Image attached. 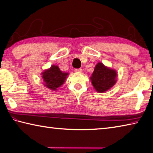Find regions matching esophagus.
Instances as JSON below:
<instances>
[{
  "instance_id": "obj_1",
  "label": "esophagus",
  "mask_w": 153,
  "mask_h": 153,
  "mask_svg": "<svg viewBox=\"0 0 153 153\" xmlns=\"http://www.w3.org/2000/svg\"><path fill=\"white\" fill-rule=\"evenodd\" d=\"M75 71L77 72V73H82V72L83 71L82 69L79 68V69H75Z\"/></svg>"
}]
</instances>
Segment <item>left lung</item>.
I'll return each mask as SVG.
<instances>
[{
  "label": "left lung",
  "instance_id": "1",
  "mask_svg": "<svg viewBox=\"0 0 153 153\" xmlns=\"http://www.w3.org/2000/svg\"><path fill=\"white\" fill-rule=\"evenodd\" d=\"M117 71L98 62L90 77L91 84L96 91L104 93L110 90L117 82Z\"/></svg>",
  "mask_w": 153,
  "mask_h": 153
}]
</instances>
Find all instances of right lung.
Wrapping results in <instances>:
<instances>
[{"label":"right lung","instance_id":"1","mask_svg":"<svg viewBox=\"0 0 153 153\" xmlns=\"http://www.w3.org/2000/svg\"><path fill=\"white\" fill-rule=\"evenodd\" d=\"M68 75V73L61 71L57 65H53L41 73V77L43 85L51 90L55 91L64 84Z\"/></svg>","mask_w":153,"mask_h":153}]
</instances>
